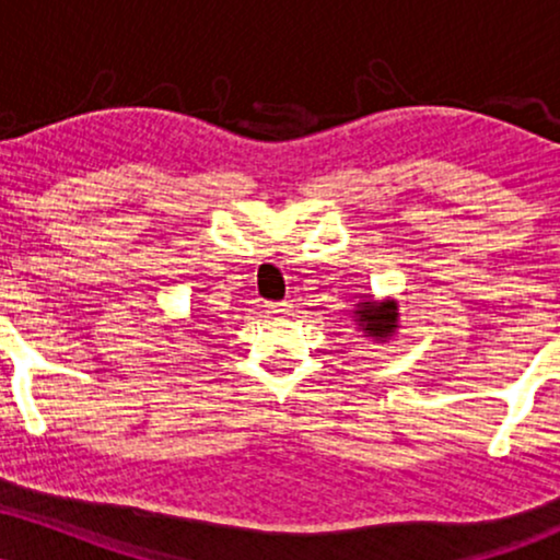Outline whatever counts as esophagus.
I'll use <instances>...</instances> for the list:
<instances>
[{
	"label": "esophagus",
	"instance_id": "esophagus-1",
	"mask_svg": "<svg viewBox=\"0 0 560 560\" xmlns=\"http://www.w3.org/2000/svg\"><path fill=\"white\" fill-rule=\"evenodd\" d=\"M291 303L288 301H275V303H265V312L267 314H272V316H285V314H291Z\"/></svg>",
	"mask_w": 560,
	"mask_h": 560
}]
</instances>
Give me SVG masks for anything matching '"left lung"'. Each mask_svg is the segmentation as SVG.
<instances>
[{"label": "left lung", "mask_w": 560, "mask_h": 560, "mask_svg": "<svg viewBox=\"0 0 560 560\" xmlns=\"http://www.w3.org/2000/svg\"><path fill=\"white\" fill-rule=\"evenodd\" d=\"M355 322L363 329L365 337L371 340H389L397 332V301H374L365 299L358 303L355 308Z\"/></svg>", "instance_id": "obj_1"}]
</instances>
